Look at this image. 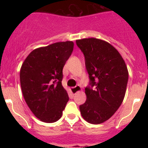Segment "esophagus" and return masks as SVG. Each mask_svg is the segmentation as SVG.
<instances>
[{"instance_id": "34e87169", "label": "esophagus", "mask_w": 148, "mask_h": 148, "mask_svg": "<svg viewBox=\"0 0 148 148\" xmlns=\"http://www.w3.org/2000/svg\"><path fill=\"white\" fill-rule=\"evenodd\" d=\"M82 90V88H81L80 86H76V87H72L71 90H72V92H73V94H75L77 92H79L80 90Z\"/></svg>"}]
</instances>
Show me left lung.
<instances>
[{
	"instance_id": "1",
	"label": "left lung",
	"mask_w": 148,
	"mask_h": 148,
	"mask_svg": "<svg viewBox=\"0 0 148 148\" xmlns=\"http://www.w3.org/2000/svg\"><path fill=\"white\" fill-rule=\"evenodd\" d=\"M85 58L90 86L87 100L80 105L81 114L90 124L109 119L125 98L128 81L125 62L118 50L107 41L90 38L76 40Z\"/></svg>"
}]
</instances>
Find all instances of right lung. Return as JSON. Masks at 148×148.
Returning a JSON list of instances; mask_svg holds the SVG:
<instances>
[{
	"label": "right lung",
	"mask_w": 148,
	"mask_h": 148,
	"mask_svg": "<svg viewBox=\"0 0 148 148\" xmlns=\"http://www.w3.org/2000/svg\"><path fill=\"white\" fill-rule=\"evenodd\" d=\"M73 46V41H65L34 49L21 68L23 98L33 114L44 122L58 121L69 101L61 81L63 67Z\"/></svg>",
	"instance_id": "add662e5"
}]
</instances>
